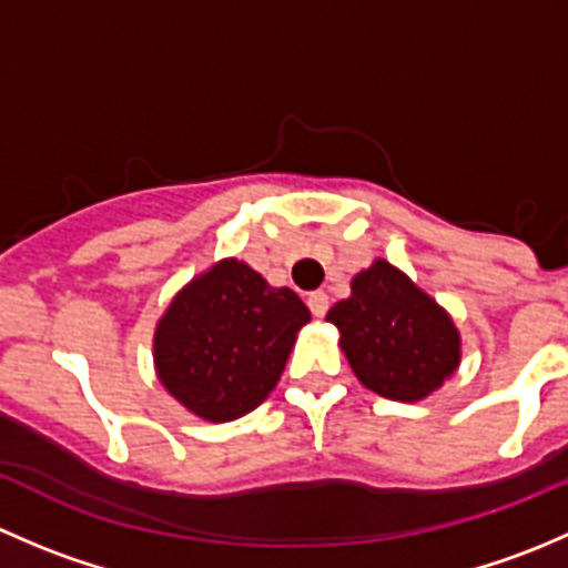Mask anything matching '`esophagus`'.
I'll use <instances>...</instances> for the list:
<instances>
[{
	"label": "esophagus",
	"mask_w": 568,
	"mask_h": 568,
	"mask_svg": "<svg viewBox=\"0 0 568 568\" xmlns=\"http://www.w3.org/2000/svg\"><path fill=\"white\" fill-rule=\"evenodd\" d=\"M307 307H311L313 316L321 318L329 311V296H326L324 291H313V294H307Z\"/></svg>",
	"instance_id": "obj_1"
}]
</instances>
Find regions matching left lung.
<instances>
[{
	"instance_id": "obj_1",
	"label": "left lung",
	"mask_w": 568,
	"mask_h": 568,
	"mask_svg": "<svg viewBox=\"0 0 568 568\" xmlns=\"http://www.w3.org/2000/svg\"><path fill=\"white\" fill-rule=\"evenodd\" d=\"M326 321L341 332L357 379L385 398H426L459 368L454 318L382 257L352 280V296L337 302Z\"/></svg>"
}]
</instances>
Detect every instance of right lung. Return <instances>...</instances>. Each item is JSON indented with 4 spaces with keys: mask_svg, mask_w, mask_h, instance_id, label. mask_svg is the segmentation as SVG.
I'll return each mask as SVG.
<instances>
[{
    "mask_svg": "<svg viewBox=\"0 0 568 568\" xmlns=\"http://www.w3.org/2000/svg\"><path fill=\"white\" fill-rule=\"evenodd\" d=\"M311 311L291 288H272L227 257L170 302L153 335L159 382L178 404L211 423L261 406L280 382Z\"/></svg>",
    "mask_w": 568,
    "mask_h": 568,
    "instance_id": "obj_1",
    "label": "right lung"
}]
</instances>
